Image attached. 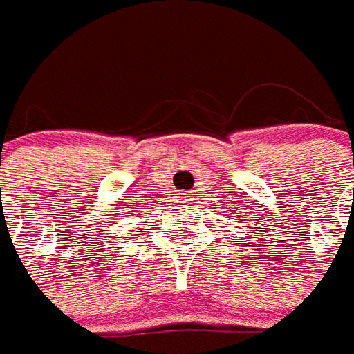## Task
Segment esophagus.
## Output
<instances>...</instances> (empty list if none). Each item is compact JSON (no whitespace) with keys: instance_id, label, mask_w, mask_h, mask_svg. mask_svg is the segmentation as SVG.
<instances>
[{"instance_id":"obj_1","label":"esophagus","mask_w":354,"mask_h":354,"mask_svg":"<svg viewBox=\"0 0 354 354\" xmlns=\"http://www.w3.org/2000/svg\"><path fill=\"white\" fill-rule=\"evenodd\" d=\"M181 194H187V193H181ZM181 198H189V196H181Z\"/></svg>"}]
</instances>
